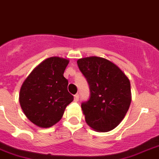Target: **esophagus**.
<instances>
[{
    "instance_id": "1",
    "label": "esophagus",
    "mask_w": 159,
    "mask_h": 159,
    "mask_svg": "<svg viewBox=\"0 0 159 159\" xmlns=\"http://www.w3.org/2000/svg\"><path fill=\"white\" fill-rule=\"evenodd\" d=\"M79 99H80V96H79V94H76V95H75L74 97V100L75 102H79Z\"/></svg>"
}]
</instances>
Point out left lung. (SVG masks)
Instances as JSON below:
<instances>
[{"label": "left lung", "mask_w": 159, "mask_h": 159, "mask_svg": "<svg viewBox=\"0 0 159 159\" xmlns=\"http://www.w3.org/2000/svg\"><path fill=\"white\" fill-rule=\"evenodd\" d=\"M77 64L90 89L89 100L81 105L85 121L96 132H110L121 123L129 109V79L117 65L103 57H84Z\"/></svg>", "instance_id": "8db88e82"}]
</instances>
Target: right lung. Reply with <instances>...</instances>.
<instances>
[{
    "instance_id": "add662e5",
    "label": "right lung",
    "mask_w": 159,
    "mask_h": 159,
    "mask_svg": "<svg viewBox=\"0 0 159 159\" xmlns=\"http://www.w3.org/2000/svg\"><path fill=\"white\" fill-rule=\"evenodd\" d=\"M69 60L51 57L34 68L21 86L19 103L24 115L39 128H50L74 100L63 76Z\"/></svg>"
}]
</instances>
